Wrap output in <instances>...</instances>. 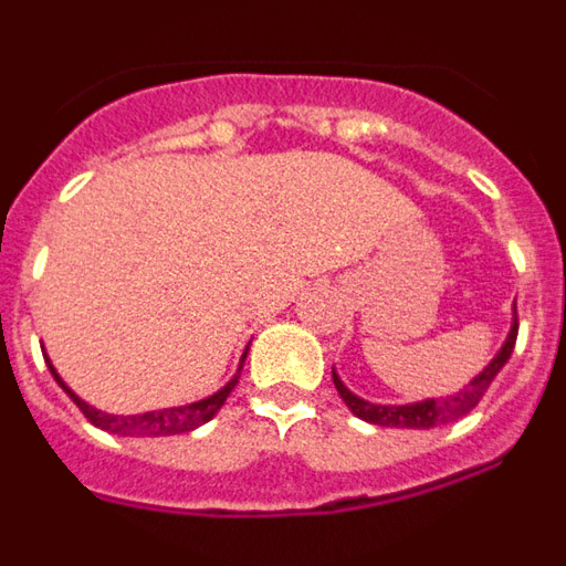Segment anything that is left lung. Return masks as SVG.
I'll return each mask as SVG.
<instances>
[{"label": "left lung", "mask_w": 566, "mask_h": 566, "mask_svg": "<svg viewBox=\"0 0 566 566\" xmlns=\"http://www.w3.org/2000/svg\"><path fill=\"white\" fill-rule=\"evenodd\" d=\"M518 334V317H513V326H510L507 339L499 348V354L490 359V365L484 368L479 377L470 379L459 394L451 397H437V399H422V402H408V405H374L368 399H359L357 394H352L343 385V379L337 377V371H332L334 388L343 397V402L352 408L354 417L365 419L371 424H382V428H413V431H428V428H437V424H448L462 419L464 413H470L479 405V399L488 394L490 382L496 379V374L502 371L504 363L513 354V345H516Z\"/></svg>", "instance_id": "left-lung-1"}]
</instances>
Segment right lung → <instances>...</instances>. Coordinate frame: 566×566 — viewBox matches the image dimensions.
<instances>
[{"label":"right lung","instance_id":"obj_1","mask_svg":"<svg viewBox=\"0 0 566 566\" xmlns=\"http://www.w3.org/2000/svg\"><path fill=\"white\" fill-rule=\"evenodd\" d=\"M247 354H249V348L243 352V357H240V365H238V371H234V377L223 385L221 391H214L212 397L198 399V402H189V405H175V408H161V411L129 413V417L104 413V411H98V408H93V405L84 402V399H78L76 394L70 391L67 385L62 382V377L56 374L53 363H50L48 357L44 359H48V368H50V374H53V379H56L64 391H67V397L78 405V411H82L90 422L96 424V428H102V431L118 433V437H175V433H189V431H195V428H201V424H207L214 413L221 411V405L227 402V397L234 391V385H238L240 371H243V363H247Z\"/></svg>","mask_w":566,"mask_h":566}]
</instances>
